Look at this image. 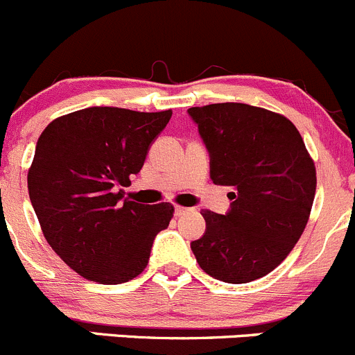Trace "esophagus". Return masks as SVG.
Here are the masks:
<instances>
[{
    "mask_svg": "<svg viewBox=\"0 0 355 355\" xmlns=\"http://www.w3.org/2000/svg\"><path fill=\"white\" fill-rule=\"evenodd\" d=\"M189 211V207H184V206H175V216H182V214H185Z\"/></svg>",
    "mask_w": 355,
    "mask_h": 355,
    "instance_id": "obj_1",
    "label": "esophagus"
}]
</instances>
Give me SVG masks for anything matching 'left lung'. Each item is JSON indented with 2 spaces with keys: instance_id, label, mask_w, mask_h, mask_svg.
I'll return each mask as SVG.
<instances>
[{
  "instance_id": "left-lung-1",
  "label": "left lung",
  "mask_w": 355,
  "mask_h": 355,
  "mask_svg": "<svg viewBox=\"0 0 355 355\" xmlns=\"http://www.w3.org/2000/svg\"><path fill=\"white\" fill-rule=\"evenodd\" d=\"M211 157V180L234 189L230 211L204 209L206 232L191 249L227 284L271 273L297 244L316 194V166L295 125L244 103L189 108Z\"/></svg>"
}]
</instances>
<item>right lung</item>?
<instances>
[{
	"mask_svg": "<svg viewBox=\"0 0 355 355\" xmlns=\"http://www.w3.org/2000/svg\"><path fill=\"white\" fill-rule=\"evenodd\" d=\"M171 110L92 106L53 120L27 175L28 198L51 249L75 273L103 285L134 280L173 206L139 204L121 187L139 173Z\"/></svg>",
	"mask_w": 355,
	"mask_h": 355,
	"instance_id": "right-lung-1",
	"label": "right lung"
}]
</instances>
